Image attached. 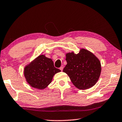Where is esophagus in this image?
<instances>
[{"mask_svg": "<svg viewBox=\"0 0 122 122\" xmlns=\"http://www.w3.org/2000/svg\"><path fill=\"white\" fill-rule=\"evenodd\" d=\"M63 67H61L60 68V69L61 71H63Z\"/></svg>", "mask_w": 122, "mask_h": 122, "instance_id": "1", "label": "esophagus"}]
</instances>
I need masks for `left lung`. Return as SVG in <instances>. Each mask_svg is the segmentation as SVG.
Segmentation results:
<instances>
[{
  "label": "left lung",
  "mask_w": 122,
  "mask_h": 122,
  "mask_svg": "<svg viewBox=\"0 0 122 122\" xmlns=\"http://www.w3.org/2000/svg\"><path fill=\"white\" fill-rule=\"evenodd\" d=\"M66 60L67 64L63 71L69 76L76 88L86 89L98 81L101 71L100 61L89 51L82 49L78 54L68 53Z\"/></svg>",
  "instance_id": "8db88e82"
}]
</instances>
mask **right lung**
I'll use <instances>...</instances> for the list:
<instances>
[{
	"label": "right lung",
	"mask_w": 122,
	"mask_h": 122,
	"mask_svg": "<svg viewBox=\"0 0 122 122\" xmlns=\"http://www.w3.org/2000/svg\"><path fill=\"white\" fill-rule=\"evenodd\" d=\"M60 71V70L54 67L51 59L41 55L26 66L24 75L32 87L44 89L51 83L53 76Z\"/></svg>",
	"instance_id": "add662e5"
}]
</instances>
